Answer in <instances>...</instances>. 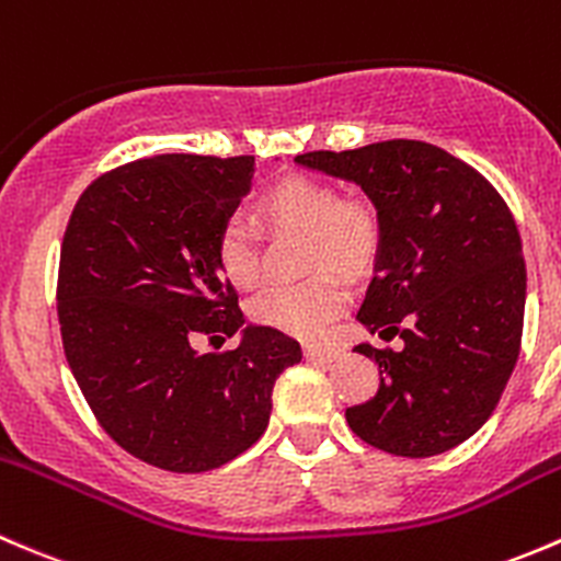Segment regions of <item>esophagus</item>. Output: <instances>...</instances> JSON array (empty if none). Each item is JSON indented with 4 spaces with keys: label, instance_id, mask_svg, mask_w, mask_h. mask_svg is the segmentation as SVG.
I'll use <instances>...</instances> for the list:
<instances>
[{
    "label": "esophagus",
    "instance_id": "1",
    "mask_svg": "<svg viewBox=\"0 0 561 561\" xmlns=\"http://www.w3.org/2000/svg\"><path fill=\"white\" fill-rule=\"evenodd\" d=\"M305 359L308 362H334L337 359L340 354H343V351L337 348V345H321V343H305Z\"/></svg>",
    "mask_w": 561,
    "mask_h": 561
}]
</instances>
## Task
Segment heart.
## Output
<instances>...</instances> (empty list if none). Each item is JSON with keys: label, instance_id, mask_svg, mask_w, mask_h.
I'll use <instances>...</instances> for the list:
<instances>
[{"label": "heart", "instance_id": "1", "mask_svg": "<svg viewBox=\"0 0 561 561\" xmlns=\"http://www.w3.org/2000/svg\"><path fill=\"white\" fill-rule=\"evenodd\" d=\"M253 221L267 234H302V270L316 273L297 286H275L251 305L253 321L297 337H313L343 310L337 276L365 278L383 245V221L373 199L340 194L334 183L310 175H288L253 202ZM216 259L224 278L251 291L262 283L259 234L242 224H227L218 234Z\"/></svg>", "mask_w": 561, "mask_h": 561}]
</instances>
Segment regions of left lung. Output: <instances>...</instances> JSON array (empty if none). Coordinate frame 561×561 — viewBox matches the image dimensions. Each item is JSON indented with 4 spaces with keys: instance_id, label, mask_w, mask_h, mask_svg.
I'll list each match as a JSON object with an SVG mask.
<instances>
[{
    "instance_id": "1",
    "label": "left lung",
    "mask_w": 561,
    "mask_h": 561,
    "mask_svg": "<svg viewBox=\"0 0 561 561\" xmlns=\"http://www.w3.org/2000/svg\"><path fill=\"white\" fill-rule=\"evenodd\" d=\"M297 161L359 183L383 221L356 319L383 340L397 334L402 348L356 345L378 365L380 383L345 421L394 456L459 446L494 413L522 351L527 264L511 207L481 172L421 140Z\"/></svg>"
}]
</instances>
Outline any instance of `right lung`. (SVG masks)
<instances>
[{
	"instance_id": "add662e5",
	"label": "right lung",
	"mask_w": 561,
	"mask_h": 561,
	"mask_svg": "<svg viewBox=\"0 0 561 561\" xmlns=\"http://www.w3.org/2000/svg\"><path fill=\"white\" fill-rule=\"evenodd\" d=\"M251 178L253 156H151L96 178L69 216L56 286L69 369L102 430L161 470L207 472L248 451L275 380L302 359L273 327H245L221 355L193 348L245 321L216 242Z\"/></svg>"
}]
</instances>
